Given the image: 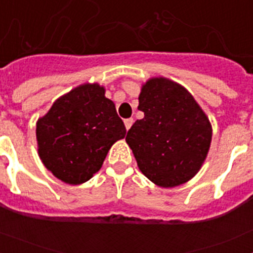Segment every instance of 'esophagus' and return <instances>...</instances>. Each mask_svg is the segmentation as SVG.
I'll return each mask as SVG.
<instances>
[{
    "mask_svg": "<svg viewBox=\"0 0 253 253\" xmlns=\"http://www.w3.org/2000/svg\"><path fill=\"white\" fill-rule=\"evenodd\" d=\"M133 122H134V120L131 119V118H129V119H125L124 120V124H125V128H126V130H128V129H130V126H131V124H133Z\"/></svg>",
    "mask_w": 253,
    "mask_h": 253,
    "instance_id": "obj_1",
    "label": "esophagus"
}]
</instances>
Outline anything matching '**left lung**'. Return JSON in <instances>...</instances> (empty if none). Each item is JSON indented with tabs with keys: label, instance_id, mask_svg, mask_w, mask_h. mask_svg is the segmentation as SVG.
<instances>
[{
	"label": "left lung",
	"instance_id": "8db88e82",
	"mask_svg": "<svg viewBox=\"0 0 253 253\" xmlns=\"http://www.w3.org/2000/svg\"><path fill=\"white\" fill-rule=\"evenodd\" d=\"M126 143L146 177L162 187L184 184L200 169L211 142V125L194 97L167 78H152L142 88Z\"/></svg>",
	"mask_w": 253,
	"mask_h": 253
}]
</instances>
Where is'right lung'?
Returning a JSON list of instances; mask_svg holds the SVG:
<instances>
[{"label":"right lung","mask_w":253,"mask_h":253,"mask_svg":"<svg viewBox=\"0 0 253 253\" xmlns=\"http://www.w3.org/2000/svg\"><path fill=\"white\" fill-rule=\"evenodd\" d=\"M126 129L104 87L82 84L53 104L37 124L39 157L57 178L84 184L102 166Z\"/></svg>","instance_id":"add662e5"}]
</instances>
